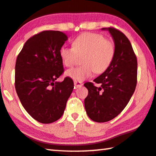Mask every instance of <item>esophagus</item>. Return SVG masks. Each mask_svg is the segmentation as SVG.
<instances>
[{
  "label": "esophagus",
  "instance_id": "esophagus-1",
  "mask_svg": "<svg viewBox=\"0 0 156 156\" xmlns=\"http://www.w3.org/2000/svg\"><path fill=\"white\" fill-rule=\"evenodd\" d=\"M74 85H75L76 87H80L81 86L83 85V84L81 82H79V81H76L74 80Z\"/></svg>",
  "mask_w": 156,
  "mask_h": 156
}]
</instances>
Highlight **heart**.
I'll return each mask as SVG.
<instances>
[{
	"label": "heart",
	"instance_id": "1",
	"mask_svg": "<svg viewBox=\"0 0 156 156\" xmlns=\"http://www.w3.org/2000/svg\"><path fill=\"white\" fill-rule=\"evenodd\" d=\"M72 48L62 46L59 54L62 63L67 67L73 66L82 56V65L71 69L65 75L74 80L83 81L92 76L94 73H103L112 64L116 53L113 40L104 38L103 34L84 33L78 35L72 42Z\"/></svg>",
	"mask_w": 156,
	"mask_h": 156
}]
</instances>
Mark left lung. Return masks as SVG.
I'll return each mask as SVG.
<instances>
[{"mask_svg":"<svg viewBox=\"0 0 156 156\" xmlns=\"http://www.w3.org/2000/svg\"><path fill=\"white\" fill-rule=\"evenodd\" d=\"M112 35L116 46L115 58L110 66L94 80L96 87L87 82L85 108L88 117L96 122H106L122 112L137 85V61L131 44L126 36L113 27L104 28Z\"/></svg>","mask_w":156,"mask_h":156,"instance_id":"8db88e82","label":"left lung"}]
</instances>
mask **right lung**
Listing matches in <instances>:
<instances>
[{"label":"right lung","instance_id":"add662e5","mask_svg":"<svg viewBox=\"0 0 156 156\" xmlns=\"http://www.w3.org/2000/svg\"><path fill=\"white\" fill-rule=\"evenodd\" d=\"M67 39L62 32L42 31L28 39L17 56V95L27 112L40 123H53L62 116L74 87L70 78L55 81L64 72L59 51Z\"/></svg>","mask_w":156,"mask_h":156}]
</instances>
